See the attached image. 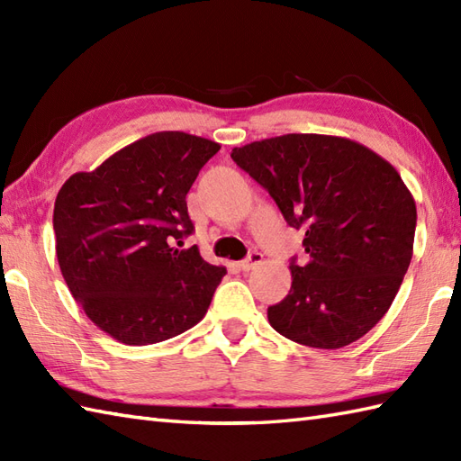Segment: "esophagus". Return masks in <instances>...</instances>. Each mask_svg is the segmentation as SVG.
<instances>
[{
  "label": "esophagus",
  "mask_w": 461,
  "mask_h": 461,
  "mask_svg": "<svg viewBox=\"0 0 461 461\" xmlns=\"http://www.w3.org/2000/svg\"><path fill=\"white\" fill-rule=\"evenodd\" d=\"M261 261H263L261 253H259V251H251L249 256L240 263V267H241V271H249V269H253V267H258Z\"/></svg>",
  "instance_id": "obj_1"
}]
</instances>
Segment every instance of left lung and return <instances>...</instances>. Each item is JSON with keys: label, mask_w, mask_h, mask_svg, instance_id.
<instances>
[{"label": "left lung", "mask_w": 461, "mask_h": 461, "mask_svg": "<svg viewBox=\"0 0 461 461\" xmlns=\"http://www.w3.org/2000/svg\"><path fill=\"white\" fill-rule=\"evenodd\" d=\"M241 170L305 231V263L291 261V291L267 309L279 335L340 348L386 315L414 249L416 202L382 156L327 134H283L231 150Z\"/></svg>", "instance_id": "1"}]
</instances>
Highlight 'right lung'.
<instances>
[{"mask_svg": "<svg viewBox=\"0 0 461 461\" xmlns=\"http://www.w3.org/2000/svg\"><path fill=\"white\" fill-rule=\"evenodd\" d=\"M218 142L154 132L77 172L53 210L57 261L75 301L122 345L142 347L192 329L225 267L203 261L185 194Z\"/></svg>", "mask_w": 461, "mask_h": 461, "instance_id": "add662e5", "label": "right lung"}]
</instances>
